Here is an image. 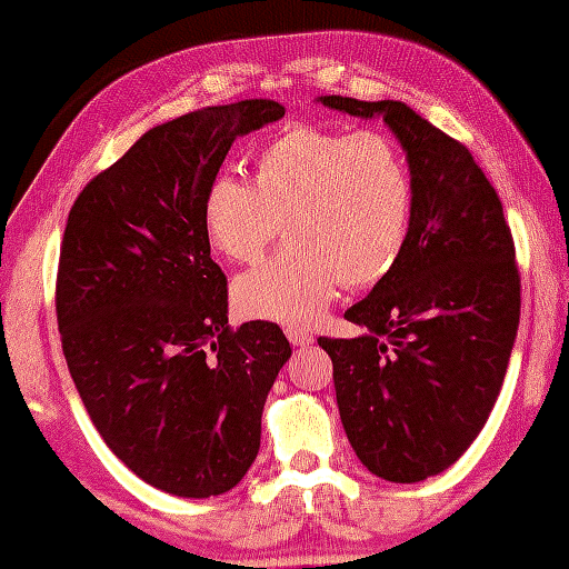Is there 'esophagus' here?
<instances>
[{
  "mask_svg": "<svg viewBox=\"0 0 569 569\" xmlns=\"http://www.w3.org/2000/svg\"><path fill=\"white\" fill-rule=\"evenodd\" d=\"M284 335H287V340H290L292 346H298V348L311 346V342H313V335L306 332L303 327H287Z\"/></svg>",
  "mask_w": 569,
  "mask_h": 569,
  "instance_id": "obj_1",
  "label": "esophagus"
}]
</instances>
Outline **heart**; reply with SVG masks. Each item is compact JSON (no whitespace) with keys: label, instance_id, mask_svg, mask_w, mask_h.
<instances>
[{"label":"heart","instance_id":"obj_1","mask_svg":"<svg viewBox=\"0 0 569 569\" xmlns=\"http://www.w3.org/2000/svg\"><path fill=\"white\" fill-rule=\"evenodd\" d=\"M413 179L401 147L382 131H329L296 123L256 156L252 184L210 181L202 223L231 263H256L284 227L287 248L237 277L231 298L250 319L317 325L340 284H377L409 242Z\"/></svg>","mask_w":569,"mask_h":569}]
</instances>
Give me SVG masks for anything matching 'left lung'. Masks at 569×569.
I'll use <instances>...</instances> for the list:
<instances>
[{"instance_id":"obj_1","label":"left lung","mask_w":569,"mask_h":569,"mask_svg":"<svg viewBox=\"0 0 569 569\" xmlns=\"http://www.w3.org/2000/svg\"><path fill=\"white\" fill-rule=\"evenodd\" d=\"M380 116L406 152L413 219L403 256L346 311L359 338H319L342 427L361 465L390 482L440 475L472 446L520 327V271L499 194L472 152L406 102L319 97Z\"/></svg>"}]
</instances>
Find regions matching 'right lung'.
<instances>
[{
  "instance_id": "obj_1",
  "label": "right lung",
  "mask_w": 569,
  "mask_h": 569,
  "mask_svg": "<svg viewBox=\"0 0 569 569\" xmlns=\"http://www.w3.org/2000/svg\"><path fill=\"white\" fill-rule=\"evenodd\" d=\"M273 100L160 123L83 187L68 213L58 327L97 432L137 478L208 499L244 478L292 348L271 321L229 327L202 200L237 137L279 121Z\"/></svg>"
}]
</instances>
